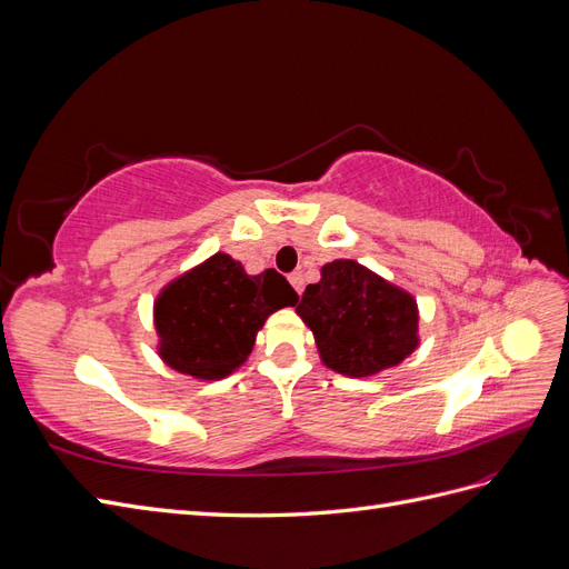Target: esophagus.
<instances>
[{"label": "esophagus", "mask_w": 569, "mask_h": 569, "mask_svg": "<svg viewBox=\"0 0 569 569\" xmlns=\"http://www.w3.org/2000/svg\"><path fill=\"white\" fill-rule=\"evenodd\" d=\"M289 282H291V287L297 289V295L301 297V291H303V274H301V272H291V274H289Z\"/></svg>", "instance_id": "obj_1"}]
</instances>
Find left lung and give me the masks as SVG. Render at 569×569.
Wrapping results in <instances>:
<instances>
[{"label": "left lung", "mask_w": 569, "mask_h": 569, "mask_svg": "<svg viewBox=\"0 0 569 569\" xmlns=\"http://www.w3.org/2000/svg\"><path fill=\"white\" fill-rule=\"evenodd\" d=\"M297 313L311 327L322 363L347 377L399 366L420 343L416 297L351 258L320 268Z\"/></svg>", "instance_id": "1"}]
</instances>
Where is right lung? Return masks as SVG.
I'll return each mask as SVG.
<instances>
[{"label":"right lung","mask_w":569,"mask_h":569,"mask_svg":"<svg viewBox=\"0 0 569 569\" xmlns=\"http://www.w3.org/2000/svg\"><path fill=\"white\" fill-rule=\"evenodd\" d=\"M299 297L280 272L249 274L230 253H213L170 280L153 301L159 356L194 380H222L247 363L268 316Z\"/></svg>","instance_id":"1"}]
</instances>
